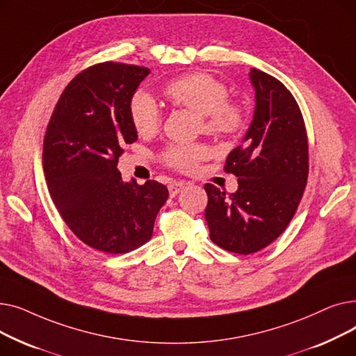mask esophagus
I'll return each instance as SVG.
<instances>
[{"label":"esophagus","mask_w":356,"mask_h":356,"mask_svg":"<svg viewBox=\"0 0 356 356\" xmlns=\"http://www.w3.org/2000/svg\"><path fill=\"white\" fill-rule=\"evenodd\" d=\"M186 188V184L181 181H175L170 186H168V193H170L172 197H175L177 193H180Z\"/></svg>","instance_id":"esophagus-1"}]
</instances>
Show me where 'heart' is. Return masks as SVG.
<instances>
[{"mask_svg": "<svg viewBox=\"0 0 356 356\" xmlns=\"http://www.w3.org/2000/svg\"><path fill=\"white\" fill-rule=\"evenodd\" d=\"M163 93L177 106L188 108L200 115L203 128L216 137H235L247 125V108L228 99V88L208 73H189L164 85ZM129 120L140 136L156 134L161 125V111L156 99L144 90L136 92L129 101ZM208 148L202 144H176L165 148L164 161L188 172L204 157Z\"/></svg>", "mask_w": 356, "mask_h": 356, "instance_id": "heart-1", "label": "heart"}]
</instances>
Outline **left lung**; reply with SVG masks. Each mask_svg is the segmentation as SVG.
Segmentation results:
<instances>
[{"mask_svg":"<svg viewBox=\"0 0 356 356\" xmlns=\"http://www.w3.org/2000/svg\"><path fill=\"white\" fill-rule=\"evenodd\" d=\"M250 79L255 89L254 118L225 164V172L238 177V191L228 195L204 184L211 239L242 255L266 248L284 232L309 175L306 127L291 92L254 67Z\"/></svg>","mask_w":356,"mask_h":356,"instance_id":"8db88e82","label":"left lung"}]
</instances>
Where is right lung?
Segmentation results:
<instances>
[{"mask_svg":"<svg viewBox=\"0 0 356 356\" xmlns=\"http://www.w3.org/2000/svg\"><path fill=\"white\" fill-rule=\"evenodd\" d=\"M149 69L104 62L74 76L50 117L43 143L49 193L70 231L108 254L133 251L153 235L168 197L164 184L124 181L118 159L137 141L129 101Z\"/></svg>","mask_w":356,"mask_h":356,"instance_id":"right-lung-1","label":"right lung"}]
</instances>
